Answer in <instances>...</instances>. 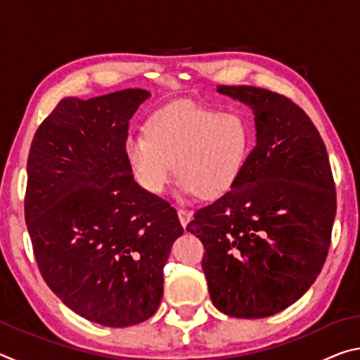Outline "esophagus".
Returning a JSON list of instances; mask_svg holds the SVG:
<instances>
[{
  "mask_svg": "<svg viewBox=\"0 0 360 360\" xmlns=\"http://www.w3.org/2000/svg\"><path fill=\"white\" fill-rule=\"evenodd\" d=\"M178 216H179V221H181L182 227H186V225L188 224V221H191V219H192V212L187 211V210L179 208L178 210Z\"/></svg>",
  "mask_w": 360,
  "mask_h": 360,
  "instance_id": "1",
  "label": "esophagus"
}]
</instances>
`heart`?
I'll list each match as a JSON object with an SVG mask.
<instances>
[{"label":"heart","mask_w":360,"mask_h":360,"mask_svg":"<svg viewBox=\"0 0 360 360\" xmlns=\"http://www.w3.org/2000/svg\"><path fill=\"white\" fill-rule=\"evenodd\" d=\"M252 131L240 112L174 103L146 124V136L125 141V157L138 184L158 195L173 176L182 193L217 198L235 184L251 154Z\"/></svg>","instance_id":"obj_1"}]
</instances>
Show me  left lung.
Returning a JSON list of instances; mask_svg holds the SVG:
<instances>
[{
	"label": "left lung",
	"instance_id": "obj_1",
	"mask_svg": "<svg viewBox=\"0 0 360 360\" xmlns=\"http://www.w3.org/2000/svg\"><path fill=\"white\" fill-rule=\"evenodd\" d=\"M252 108L257 143L227 193L187 231L203 243L214 307L233 318L273 316L295 303L324 266L337 212L326 144L303 109L252 85H219Z\"/></svg>",
	"mask_w": 360,
	"mask_h": 360
}]
</instances>
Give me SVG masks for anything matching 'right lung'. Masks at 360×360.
I'll list each match as a JSON object with an SVG mask.
<instances>
[{
	"mask_svg": "<svg viewBox=\"0 0 360 360\" xmlns=\"http://www.w3.org/2000/svg\"><path fill=\"white\" fill-rule=\"evenodd\" d=\"M149 95L63 98L27 162L25 221L41 275L66 307L108 327L157 311L163 266L184 231L172 205L136 184L125 157L129 122Z\"/></svg>",
	"mask_w": 360,
	"mask_h": 360,
	"instance_id": "obj_1",
	"label": "right lung"
}]
</instances>
